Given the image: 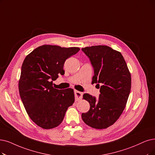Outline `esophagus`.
Segmentation results:
<instances>
[{
	"label": "esophagus",
	"mask_w": 155,
	"mask_h": 155,
	"mask_svg": "<svg viewBox=\"0 0 155 155\" xmlns=\"http://www.w3.org/2000/svg\"><path fill=\"white\" fill-rule=\"evenodd\" d=\"M74 95H75V98L76 100H80L83 97V93L80 92L79 91H74Z\"/></svg>",
	"instance_id": "1"
}]
</instances>
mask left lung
<instances>
[{"mask_svg": "<svg viewBox=\"0 0 155 155\" xmlns=\"http://www.w3.org/2000/svg\"><path fill=\"white\" fill-rule=\"evenodd\" d=\"M94 67L92 82L97 83L101 94L97 98L84 94L90 110L82 113L83 121L96 129L113 125L125 109L131 90V75L120 52L107 46L82 48Z\"/></svg>", "mask_w": 155, "mask_h": 155, "instance_id": "1", "label": "left lung"}]
</instances>
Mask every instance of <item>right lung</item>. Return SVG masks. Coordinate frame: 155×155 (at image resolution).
Masks as SVG:
<instances>
[{
	"instance_id": "1",
	"label": "right lung",
	"mask_w": 155,
	"mask_h": 155,
	"mask_svg": "<svg viewBox=\"0 0 155 155\" xmlns=\"http://www.w3.org/2000/svg\"><path fill=\"white\" fill-rule=\"evenodd\" d=\"M77 47L42 45L25 58L19 80V92L30 119L44 129L58 127L68 107L74 102L72 88H54L53 81L64 75L65 60L76 54Z\"/></svg>"
}]
</instances>
